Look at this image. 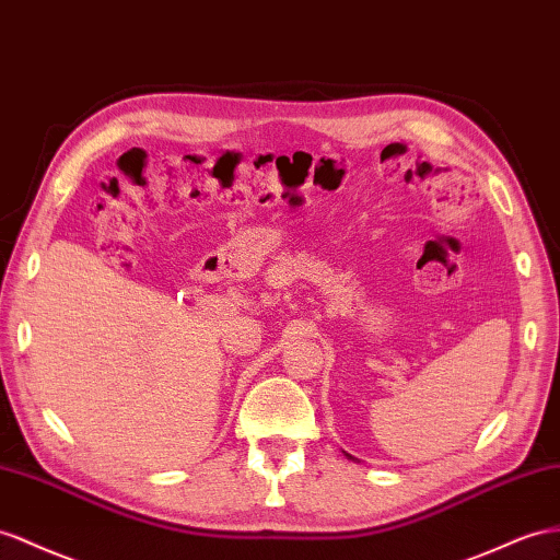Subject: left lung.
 Masks as SVG:
<instances>
[{
  "label": "left lung",
  "instance_id": "obj_1",
  "mask_svg": "<svg viewBox=\"0 0 560 560\" xmlns=\"http://www.w3.org/2000/svg\"><path fill=\"white\" fill-rule=\"evenodd\" d=\"M348 456H350V454H348ZM350 458H352V456H350Z\"/></svg>",
  "mask_w": 560,
  "mask_h": 560
}]
</instances>
